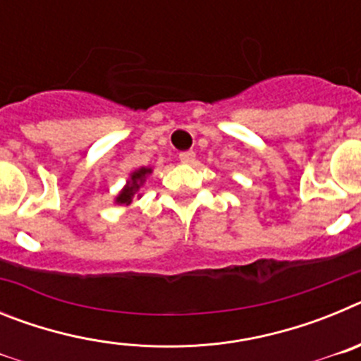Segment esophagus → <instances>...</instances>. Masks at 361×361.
<instances>
[{
    "mask_svg": "<svg viewBox=\"0 0 361 361\" xmlns=\"http://www.w3.org/2000/svg\"><path fill=\"white\" fill-rule=\"evenodd\" d=\"M178 159H180V162H184V164H191V162L195 161V152H183L178 153Z\"/></svg>",
    "mask_w": 361,
    "mask_h": 361,
    "instance_id": "obj_1",
    "label": "esophagus"
}]
</instances>
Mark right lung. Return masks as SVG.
I'll return each instance as SVG.
<instances>
[{
  "label": "right lung",
  "instance_id": "right-lung-1",
  "mask_svg": "<svg viewBox=\"0 0 361 361\" xmlns=\"http://www.w3.org/2000/svg\"><path fill=\"white\" fill-rule=\"evenodd\" d=\"M149 173H152V168H139V170L133 171V173L130 175L126 186H124L123 191H121L119 195L116 197V202L124 204V206H130L133 200V197L137 195V191H139V188L145 184L146 177H148Z\"/></svg>",
  "mask_w": 361,
  "mask_h": 361
}]
</instances>
